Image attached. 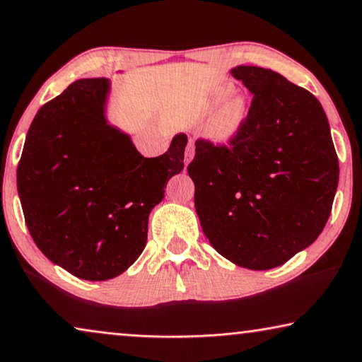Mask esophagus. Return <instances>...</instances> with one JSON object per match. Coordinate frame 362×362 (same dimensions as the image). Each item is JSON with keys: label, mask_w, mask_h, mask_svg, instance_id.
Listing matches in <instances>:
<instances>
[{"label": "esophagus", "mask_w": 362, "mask_h": 362, "mask_svg": "<svg viewBox=\"0 0 362 362\" xmlns=\"http://www.w3.org/2000/svg\"><path fill=\"white\" fill-rule=\"evenodd\" d=\"M192 156H194V148H192V143H189V146H187V150H186V158H185V165L186 166L191 163Z\"/></svg>", "instance_id": "esophagus-1"}]
</instances>
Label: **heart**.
<instances>
[{
	"label": "heart",
	"mask_w": 362,
	"mask_h": 362,
	"mask_svg": "<svg viewBox=\"0 0 362 362\" xmlns=\"http://www.w3.org/2000/svg\"><path fill=\"white\" fill-rule=\"evenodd\" d=\"M230 93V87L222 88V90L217 93L216 102L222 103ZM247 117H249V107H247L244 98H232V100L222 108V112L217 115L214 123H212L211 136L214 138L217 143H222V145L230 143L242 132V128H244L247 122Z\"/></svg>",
	"instance_id": "b5f03b06"
}]
</instances>
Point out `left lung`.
I'll return each instance as SVG.
<instances>
[{
	"label": "left lung",
	"mask_w": 362,
	"mask_h": 362,
	"mask_svg": "<svg viewBox=\"0 0 362 362\" xmlns=\"http://www.w3.org/2000/svg\"><path fill=\"white\" fill-rule=\"evenodd\" d=\"M254 95L230 146L197 140L187 166L211 245L232 264L275 269L325 229L339 180L326 113L313 93L279 72L230 69Z\"/></svg>",
	"instance_id": "1"
}]
</instances>
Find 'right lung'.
Here are the masks:
<instances>
[{"label":"right lung","instance_id":"obj_1","mask_svg":"<svg viewBox=\"0 0 362 362\" xmlns=\"http://www.w3.org/2000/svg\"><path fill=\"white\" fill-rule=\"evenodd\" d=\"M110 81L81 78L39 108L18 165V194L39 250L82 280L123 274L146 245L148 217L185 168L187 136L145 158L108 123Z\"/></svg>","mask_w":362,"mask_h":362}]
</instances>
